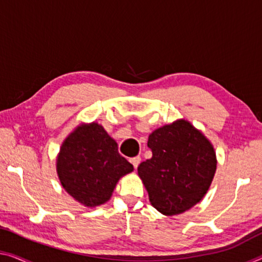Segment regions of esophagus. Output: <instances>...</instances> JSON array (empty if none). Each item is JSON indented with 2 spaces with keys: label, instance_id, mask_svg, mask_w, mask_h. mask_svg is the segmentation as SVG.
Listing matches in <instances>:
<instances>
[{
  "label": "esophagus",
  "instance_id": "34e87169",
  "mask_svg": "<svg viewBox=\"0 0 262 262\" xmlns=\"http://www.w3.org/2000/svg\"><path fill=\"white\" fill-rule=\"evenodd\" d=\"M130 162L133 163V166H134V168L136 169L138 168V166L140 165V162H141V158H140V156H135V158L130 159Z\"/></svg>",
  "mask_w": 262,
  "mask_h": 262
}]
</instances>
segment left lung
<instances>
[{
  "mask_svg": "<svg viewBox=\"0 0 262 262\" xmlns=\"http://www.w3.org/2000/svg\"><path fill=\"white\" fill-rule=\"evenodd\" d=\"M153 156L138 167L151 206L165 215L186 212L204 198L216 169L215 151L201 132L179 120L148 138Z\"/></svg>",
  "mask_w": 262,
  "mask_h": 262,
  "instance_id": "obj_1",
  "label": "left lung"
}]
</instances>
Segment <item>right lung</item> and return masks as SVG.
Returning a JSON list of instances; mask_svg holds the SVG:
<instances>
[{
  "label": "right lung",
  "mask_w": 262,
  "mask_h": 262,
  "mask_svg": "<svg viewBox=\"0 0 262 262\" xmlns=\"http://www.w3.org/2000/svg\"><path fill=\"white\" fill-rule=\"evenodd\" d=\"M56 163L63 188L88 207L108 201L119 179L134 169L119 153L118 143L94 122L66 139Z\"/></svg>",
  "instance_id": "right-lung-1"
}]
</instances>
